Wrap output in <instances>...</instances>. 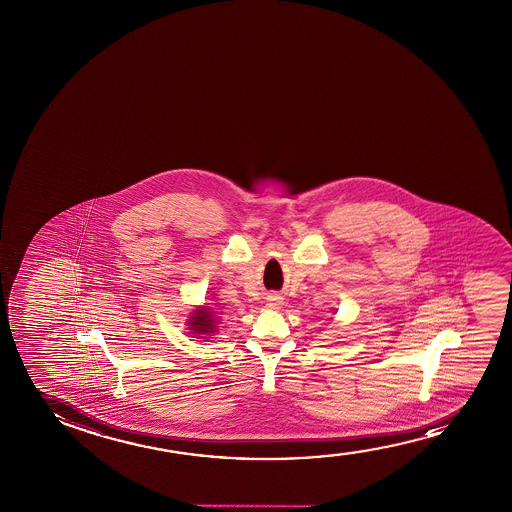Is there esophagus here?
I'll use <instances>...</instances> for the list:
<instances>
[{
  "label": "esophagus",
  "mask_w": 512,
  "mask_h": 512,
  "mask_svg": "<svg viewBox=\"0 0 512 512\" xmlns=\"http://www.w3.org/2000/svg\"><path fill=\"white\" fill-rule=\"evenodd\" d=\"M267 306L271 309L280 308L281 304H283V299H281L280 295L271 294L266 297Z\"/></svg>",
  "instance_id": "1"
}]
</instances>
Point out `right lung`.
Listing matches in <instances>:
<instances>
[{"instance_id": "add662e5", "label": "right lung", "mask_w": 512, "mask_h": 512, "mask_svg": "<svg viewBox=\"0 0 512 512\" xmlns=\"http://www.w3.org/2000/svg\"><path fill=\"white\" fill-rule=\"evenodd\" d=\"M217 318L215 313L208 306L196 309L189 320V330L197 334L199 339H206V336H213L217 332Z\"/></svg>"}]
</instances>
